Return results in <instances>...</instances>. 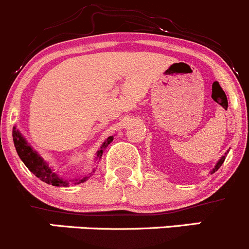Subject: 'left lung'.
<instances>
[{"mask_svg":"<svg viewBox=\"0 0 249 249\" xmlns=\"http://www.w3.org/2000/svg\"><path fill=\"white\" fill-rule=\"evenodd\" d=\"M224 161H225V156H222V157H221V160H220V161L217 162V164H216V166H215V168L213 169V172H211V173H213V172H216V171H217V169H219L220 167H221V164L224 163Z\"/></svg>","mask_w":249,"mask_h":249,"instance_id":"obj_1","label":"left lung"}]
</instances>
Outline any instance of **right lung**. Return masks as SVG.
Instances as JSON below:
<instances>
[{"label":"right lung","mask_w":249,"mask_h":249,"mask_svg":"<svg viewBox=\"0 0 249 249\" xmlns=\"http://www.w3.org/2000/svg\"><path fill=\"white\" fill-rule=\"evenodd\" d=\"M12 135H13V142H15V147L16 150H17L18 156L20 157V160L24 162V164L28 167V169H29V171L32 172L36 177H38L39 179L48 183V184L55 185V187H59V185H67L66 180L60 179V178L56 176V173H55L54 171H51L50 167L43 161V159L39 156L38 153H36L33 148L30 147V146L25 142L23 136L20 135L19 131H18L16 127H13ZM111 141H113V136H109V138L104 141L101 150H99L98 153H97V156H98L99 159H101L104 148H106ZM86 179H87V177H83L82 179H78L77 182H75V184L85 182Z\"/></svg>","instance_id":"add662e5"}]
</instances>
